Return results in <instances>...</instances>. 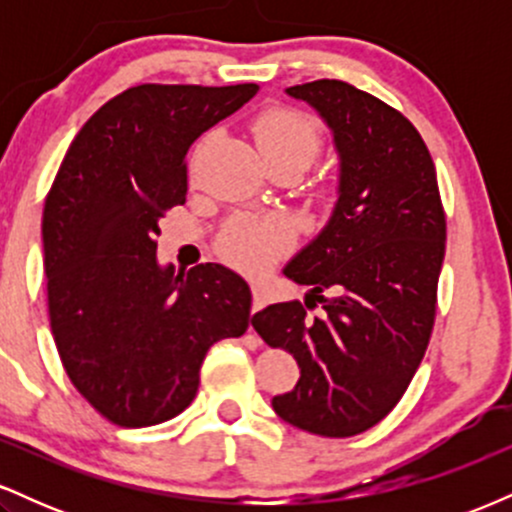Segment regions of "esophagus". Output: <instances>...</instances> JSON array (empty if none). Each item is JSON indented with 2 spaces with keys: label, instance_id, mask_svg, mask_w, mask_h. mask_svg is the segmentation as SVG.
I'll return each mask as SVG.
<instances>
[{
  "label": "esophagus",
  "instance_id": "esophagus-1",
  "mask_svg": "<svg viewBox=\"0 0 512 512\" xmlns=\"http://www.w3.org/2000/svg\"><path fill=\"white\" fill-rule=\"evenodd\" d=\"M262 308H264V293L260 286H252V315Z\"/></svg>",
  "mask_w": 512,
  "mask_h": 512
}]
</instances>
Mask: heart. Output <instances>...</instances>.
I'll use <instances>...</instances> for the list:
<instances>
[{
    "label": "heart",
    "instance_id": "obj_1",
    "mask_svg": "<svg viewBox=\"0 0 512 512\" xmlns=\"http://www.w3.org/2000/svg\"><path fill=\"white\" fill-rule=\"evenodd\" d=\"M264 161H293L308 168L322 146V129L313 117L289 108H274L262 113L252 125ZM291 245L289 228L274 219L231 221L219 240L223 260L245 272H262Z\"/></svg>",
    "mask_w": 512,
    "mask_h": 512
}]
</instances>
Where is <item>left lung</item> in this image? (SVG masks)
Segmentation results:
<instances>
[{
	"instance_id": "8db88e82",
	"label": "left lung",
	"mask_w": 512,
	"mask_h": 512,
	"mask_svg": "<svg viewBox=\"0 0 512 512\" xmlns=\"http://www.w3.org/2000/svg\"><path fill=\"white\" fill-rule=\"evenodd\" d=\"M332 129L339 156L330 221L284 267L310 286L301 301L252 317L269 346L298 361L301 378L276 395V414L301 431L349 438L390 414L431 339L445 257L436 166L395 108L337 79L286 88ZM332 290V299L322 297ZM326 313L310 318L307 308Z\"/></svg>"
}]
</instances>
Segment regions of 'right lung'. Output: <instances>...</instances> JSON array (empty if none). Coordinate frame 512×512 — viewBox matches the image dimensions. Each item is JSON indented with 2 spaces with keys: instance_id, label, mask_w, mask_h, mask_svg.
I'll list each match as a JSON object with an SVG mask.
<instances>
[{
  "instance_id": "1",
  "label": "right lung",
  "mask_w": 512,
  "mask_h": 512,
  "mask_svg": "<svg viewBox=\"0 0 512 512\" xmlns=\"http://www.w3.org/2000/svg\"><path fill=\"white\" fill-rule=\"evenodd\" d=\"M257 84L122 91L79 129L43 211L50 327L76 390L108 421L154 426L190 407L209 346L252 322L223 264L161 267L158 221L185 204L190 146Z\"/></svg>"
}]
</instances>
